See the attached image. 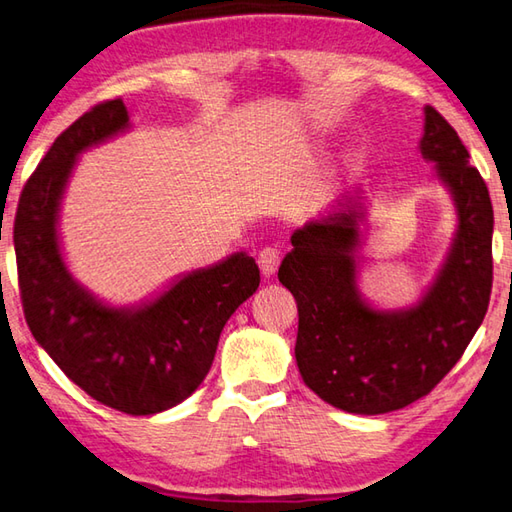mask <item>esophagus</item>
Returning a JSON list of instances; mask_svg holds the SVG:
<instances>
[{
	"label": "esophagus",
	"instance_id": "esophagus-1",
	"mask_svg": "<svg viewBox=\"0 0 512 512\" xmlns=\"http://www.w3.org/2000/svg\"><path fill=\"white\" fill-rule=\"evenodd\" d=\"M280 262H282L280 250L271 248V246L264 248L262 253H259V257H257V264H259V268H262V273L266 277H271V275L277 273V268H280Z\"/></svg>",
	"mask_w": 512,
	"mask_h": 512
}]
</instances>
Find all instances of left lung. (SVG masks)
Wrapping results in <instances>:
<instances>
[{
  "label": "left lung",
  "mask_w": 512,
  "mask_h": 512,
  "mask_svg": "<svg viewBox=\"0 0 512 512\" xmlns=\"http://www.w3.org/2000/svg\"><path fill=\"white\" fill-rule=\"evenodd\" d=\"M423 159L436 163L457 206L454 244L423 300L376 311L356 284L362 212L353 206L309 221L291 237L280 282L297 302L295 360L322 401L351 414H385L423 398L457 365L488 311L492 203L459 134L425 107Z\"/></svg>",
  "instance_id": "1"
}]
</instances>
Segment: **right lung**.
<instances>
[{
    "mask_svg": "<svg viewBox=\"0 0 512 512\" xmlns=\"http://www.w3.org/2000/svg\"><path fill=\"white\" fill-rule=\"evenodd\" d=\"M129 127L123 98L105 100L55 138L26 181L13 241L26 324L73 383L132 416L179 405L208 376L219 336L259 286L246 253L181 277L138 309L98 302L64 266L58 210L76 156Z\"/></svg>",
    "mask_w": 512,
    "mask_h": 512,
    "instance_id": "obj_1",
    "label": "right lung"
}]
</instances>
